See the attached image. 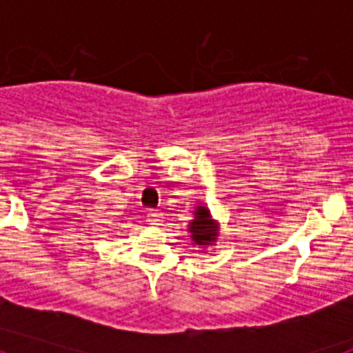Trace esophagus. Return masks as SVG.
I'll use <instances>...</instances> for the list:
<instances>
[{
  "instance_id": "esophagus-1",
  "label": "esophagus",
  "mask_w": 353,
  "mask_h": 353,
  "mask_svg": "<svg viewBox=\"0 0 353 353\" xmlns=\"http://www.w3.org/2000/svg\"><path fill=\"white\" fill-rule=\"evenodd\" d=\"M148 223L154 224V226H159L162 223V214L159 210H150L148 212Z\"/></svg>"
}]
</instances>
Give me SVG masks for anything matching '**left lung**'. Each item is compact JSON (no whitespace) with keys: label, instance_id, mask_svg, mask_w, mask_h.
Listing matches in <instances>:
<instances>
[{"label":"left lung","instance_id":"obj_1","mask_svg":"<svg viewBox=\"0 0 353 353\" xmlns=\"http://www.w3.org/2000/svg\"><path fill=\"white\" fill-rule=\"evenodd\" d=\"M217 223L212 219L210 210L205 205L199 203L194 208V219L189 223V232H191V239L196 245L199 248H207V245L214 244L217 239Z\"/></svg>","mask_w":353,"mask_h":353}]
</instances>
